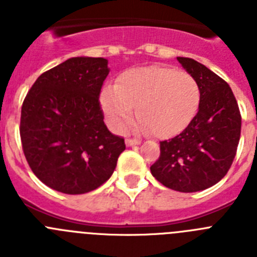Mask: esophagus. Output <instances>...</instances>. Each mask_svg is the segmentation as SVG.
I'll list each match as a JSON object with an SVG mask.
<instances>
[{
    "label": "esophagus",
    "instance_id": "esophagus-1",
    "mask_svg": "<svg viewBox=\"0 0 257 257\" xmlns=\"http://www.w3.org/2000/svg\"><path fill=\"white\" fill-rule=\"evenodd\" d=\"M138 144H140L139 139H131V138H127L126 139L127 147H133V145H138Z\"/></svg>",
    "mask_w": 257,
    "mask_h": 257
}]
</instances>
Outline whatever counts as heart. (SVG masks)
I'll return each instance as SVG.
<instances>
[{"label":"heart","mask_w":257,"mask_h":257,"mask_svg":"<svg viewBox=\"0 0 257 257\" xmlns=\"http://www.w3.org/2000/svg\"><path fill=\"white\" fill-rule=\"evenodd\" d=\"M101 104L115 130H123L133 121L138 106L143 126L152 135L166 138L183 131L196 117L201 87L194 77L175 68H136L104 90Z\"/></svg>","instance_id":"heart-1"}]
</instances>
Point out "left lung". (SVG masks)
Listing matches in <instances>:
<instances>
[{
	"label": "left lung",
	"instance_id": "1",
	"mask_svg": "<svg viewBox=\"0 0 257 257\" xmlns=\"http://www.w3.org/2000/svg\"><path fill=\"white\" fill-rule=\"evenodd\" d=\"M201 87L198 112L185 130L160 142L151 172L166 188L183 193L207 189L230 169L240 138V112L228 83L203 64L178 58Z\"/></svg>",
	"mask_w": 257,
	"mask_h": 257
}]
</instances>
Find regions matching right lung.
Listing matches in <instances>:
<instances>
[{
	"label": "right lung",
	"instance_id": "obj_1",
	"mask_svg": "<svg viewBox=\"0 0 257 257\" xmlns=\"http://www.w3.org/2000/svg\"><path fill=\"white\" fill-rule=\"evenodd\" d=\"M104 58H70L41 74L23 101L20 139L33 174L51 189L83 194L114 171L124 139L104 123Z\"/></svg>",
	"mask_w": 257,
	"mask_h": 257
}]
</instances>
